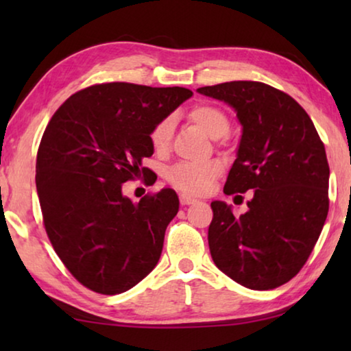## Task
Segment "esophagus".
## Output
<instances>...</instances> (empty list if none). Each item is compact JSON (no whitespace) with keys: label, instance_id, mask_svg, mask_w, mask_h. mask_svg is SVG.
I'll return each mask as SVG.
<instances>
[{"label":"esophagus","instance_id":"esophagus-1","mask_svg":"<svg viewBox=\"0 0 351 351\" xmlns=\"http://www.w3.org/2000/svg\"><path fill=\"white\" fill-rule=\"evenodd\" d=\"M180 201H181V204L182 206H189V204H193V203H197V198H193V197H190V195H180Z\"/></svg>","mask_w":351,"mask_h":351}]
</instances>
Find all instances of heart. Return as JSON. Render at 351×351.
Listing matches in <instances>:
<instances>
[{"label":"heart","mask_w":351,"mask_h":351,"mask_svg":"<svg viewBox=\"0 0 351 351\" xmlns=\"http://www.w3.org/2000/svg\"><path fill=\"white\" fill-rule=\"evenodd\" d=\"M190 121L209 134L213 139H219L229 133L230 122L226 112L213 105H197L189 112ZM173 134V119L165 117L153 127L150 142L156 153L167 150ZM221 167L217 162H181L169 170V181L171 186L186 193H201L210 186Z\"/></svg>","instance_id":"b5f03b06"}]
</instances>
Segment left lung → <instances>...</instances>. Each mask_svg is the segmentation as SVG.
Masks as SVG:
<instances>
[{
  "instance_id": "obj_1",
  "label": "left lung",
  "mask_w": 351,
  "mask_h": 351,
  "mask_svg": "<svg viewBox=\"0 0 351 351\" xmlns=\"http://www.w3.org/2000/svg\"><path fill=\"white\" fill-rule=\"evenodd\" d=\"M197 91L232 106L241 123L224 193L254 190L240 217L212 201V260L243 287L274 289L302 269L322 232L330 180L324 142L306 111L266 83L226 82Z\"/></svg>"
}]
</instances>
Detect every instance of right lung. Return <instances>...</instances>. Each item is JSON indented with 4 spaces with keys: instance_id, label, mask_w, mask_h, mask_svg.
Instances as JSON below:
<instances>
[{
    "instance_id": "1",
    "label": "right lung",
    "mask_w": 351,
    "mask_h": 351,
    "mask_svg": "<svg viewBox=\"0 0 351 351\" xmlns=\"http://www.w3.org/2000/svg\"><path fill=\"white\" fill-rule=\"evenodd\" d=\"M187 88L112 82L75 93L47 123L37 153L46 234L68 271L100 294L125 293L158 265L175 190L138 204L122 184L144 173L153 127L192 97Z\"/></svg>"
}]
</instances>
